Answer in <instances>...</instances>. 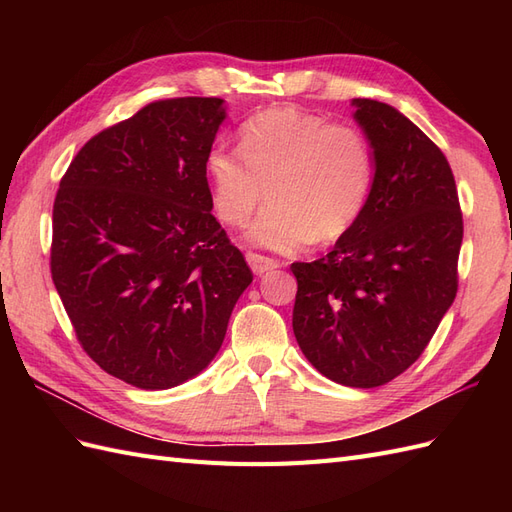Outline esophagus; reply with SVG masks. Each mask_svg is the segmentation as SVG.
<instances>
[{
	"mask_svg": "<svg viewBox=\"0 0 512 512\" xmlns=\"http://www.w3.org/2000/svg\"><path fill=\"white\" fill-rule=\"evenodd\" d=\"M245 258H247V262H250V267H252V271H254L256 275H262V273H267V271H271V269L280 267V262L269 258V256H265V254H258V252H247Z\"/></svg>",
	"mask_w": 512,
	"mask_h": 512,
	"instance_id": "34e87169",
	"label": "esophagus"
}]
</instances>
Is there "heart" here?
I'll return each instance as SVG.
<instances>
[{
    "instance_id": "b5f03b06",
    "label": "heart",
    "mask_w": 512,
    "mask_h": 512,
    "mask_svg": "<svg viewBox=\"0 0 512 512\" xmlns=\"http://www.w3.org/2000/svg\"><path fill=\"white\" fill-rule=\"evenodd\" d=\"M205 170L224 224L243 226L269 192L247 239L297 252L316 239H342L361 220L374 188V151L350 121L273 106L241 123L239 149L213 145Z\"/></svg>"
}]
</instances>
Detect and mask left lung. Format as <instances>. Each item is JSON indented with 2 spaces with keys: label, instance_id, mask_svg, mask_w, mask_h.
I'll use <instances>...</instances> for the list:
<instances>
[{
  "label": "left lung",
  "instance_id": "8db88e82",
  "mask_svg": "<svg viewBox=\"0 0 512 512\" xmlns=\"http://www.w3.org/2000/svg\"><path fill=\"white\" fill-rule=\"evenodd\" d=\"M374 188L354 228L314 262H292V331L322 376L374 389L423 354L457 294L463 218L440 147L397 108L359 98Z\"/></svg>",
  "mask_w": 512,
  "mask_h": 512
}]
</instances>
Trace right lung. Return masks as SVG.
<instances>
[{"label": "right lung", "instance_id": "right-lung-1", "mask_svg": "<svg viewBox=\"0 0 512 512\" xmlns=\"http://www.w3.org/2000/svg\"><path fill=\"white\" fill-rule=\"evenodd\" d=\"M220 98L156 100L83 145L53 205L51 275L76 339L145 391L200 374L254 275L213 218Z\"/></svg>", "mask_w": 512, "mask_h": 512}]
</instances>
